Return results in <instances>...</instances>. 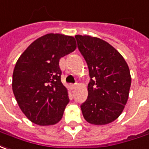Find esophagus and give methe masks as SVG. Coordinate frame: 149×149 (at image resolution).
I'll return each instance as SVG.
<instances>
[{
    "mask_svg": "<svg viewBox=\"0 0 149 149\" xmlns=\"http://www.w3.org/2000/svg\"><path fill=\"white\" fill-rule=\"evenodd\" d=\"M71 86V88L73 90V89H75V88H76V86H77V83H75V84H71V86Z\"/></svg>",
    "mask_w": 149,
    "mask_h": 149,
    "instance_id": "34e87169",
    "label": "esophagus"
}]
</instances>
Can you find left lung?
<instances>
[{"instance_id": "8db88e82", "label": "left lung", "mask_w": 149, "mask_h": 149, "mask_svg": "<svg viewBox=\"0 0 149 149\" xmlns=\"http://www.w3.org/2000/svg\"><path fill=\"white\" fill-rule=\"evenodd\" d=\"M77 48L89 68L87 99L81 105L85 120L109 124L120 116L129 97L130 72L125 60L110 44L89 35H76Z\"/></svg>"}]
</instances>
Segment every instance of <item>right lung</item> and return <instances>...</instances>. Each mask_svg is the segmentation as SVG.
I'll return each instance as SVG.
<instances>
[{
  "mask_svg": "<svg viewBox=\"0 0 149 149\" xmlns=\"http://www.w3.org/2000/svg\"><path fill=\"white\" fill-rule=\"evenodd\" d=\"M77 48L72 36L48 33L29 46L13 72L12 90L20 110L39 125H55L69 102L59 60Z\"/></svg>",
  "mask_w": 149,
  "mask_h": 149,
  "instance_id": "add662e5",
  "label": "right lung"
}]
</instances>
